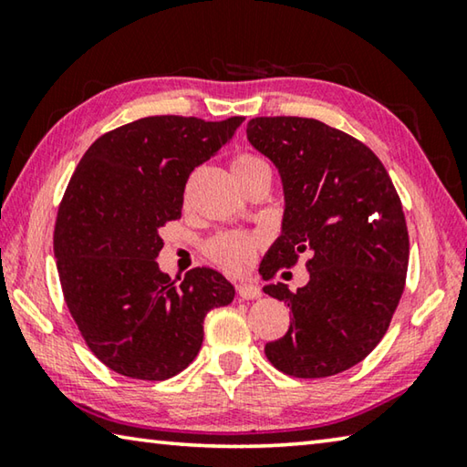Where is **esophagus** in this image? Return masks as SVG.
<instances>
[{
	"instance_id": "obj_1",
	"label": "esophagus",
	"mask_w": 467,
	"mask_h": 467,
	"mask_svg": "<svg viewBox=\"0 0 467 467\" xmlns=\"http://www.w3.org/2000/svg\"><path fill=\"white\" fill-rule=\"evenodd\" d=\"M236 295H239L243 300H253V298L262 296V290H259V288L255 286V284L241 282L239 286H236Z\"/></svg>"
}]
</instances>
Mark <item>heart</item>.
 <instances>
[{"instance_id": "b5f03b06", "label": "heart", "mask_w": 467, "mask_h": 467, "mask_svg": "<svg viewBox=\"0 0 467 467\" xmlns=\"http://www.w3.org/2000/svg\"><path fill=\"white\" fill-rule=\"evenodd\" d=\"M231 169L241 185L247 183L257 172L270 171L264 158L251 152H241L233 158ZM257 251V239L247 233H223L214 236L205 247L212 262L228 272H241L251 264Z\"/></svg>"}]
</instances>
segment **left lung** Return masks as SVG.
I'll list each match as a JSON object with an SVG mask.
<instances>
[{
	"instance_id": "1",
	"label": "left lung",
	"mask_w": 467,
	"mask_h": 467,
	"mask_svg": "<svg viewBox=\"0 0 467 467\" xmlns=\"http://www.w3.org/2000/svg\"><path fill=\"white\" fill-rule=\"evenodd\" d=\"M247 138L280 171L286 200L259 274L272 280L309 257L303 288H264L292 313L265 357L290 377L337 375L381 342L404 292L410 239L400 195L373 150L317 119L255 117Z\"/></svg>"
}]
</instances>
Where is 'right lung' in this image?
Segmentation results:
<instances>
[{"label":"right lung","mask_w":467,"mask_h":467,"mask_svg":"<svg viewBox=\"0 0 467 467\" xmlns=\"http://www.w3.org/2000/svg\"><path fill=\"white\" fill-rule=\"evenodd\" d=\"M243 121L144 117L100 136L69 179L53 233L63 298L86 346L115 373L175 377L200 352L208 311L233 303L220 272L193 267L175 282L156 257L192 171Z\"/></svg>","instance_id":"1"}]
</instances>
